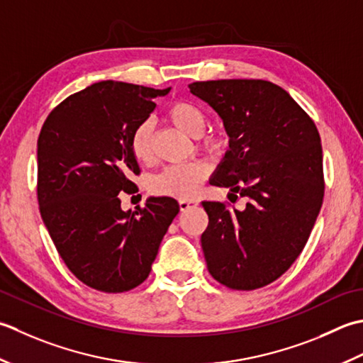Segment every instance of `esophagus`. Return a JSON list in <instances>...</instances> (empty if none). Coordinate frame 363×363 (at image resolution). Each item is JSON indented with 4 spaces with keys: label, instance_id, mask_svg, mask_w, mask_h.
Wrapping results in <instances>:
<instances>
[{
    "label": "esophagus",
    "instance_id": "1",
    "mask_svg": "<svg viewBox=\"0 0 363 363\" xmlns=\"http://www.w3.org/2000/svg\"><path fill=\"white\" fill-rule=\"evenodd\" d=\"M197 203H199V202H197V201H192V199H182V201L179 202L182 211H186V210L192 208V206H196Z\"/></svg>",
    "mask_w": 363,
    "mask_h": 363
}]
</instances>
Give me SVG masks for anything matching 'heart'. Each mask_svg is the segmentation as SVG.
Instances as JSON below:
<instances>
[{"label": "heart", "instance_id": "1", "mask_svg": "<svg viewBox=\"0 0 363 363\" xmlns=\"http://www.w3.org/2000/svg\"><path fill=\"white\" fill-rule=\"evenodd\" d=\"M167 119L174 127L191 138L203 135L206 127V117L196 105L189 101H175L167 109ZM152 139L153 122H140L131 135V150L139 161H149L152 158ZM218 138H206L205 147L214 150L219 147ZM205 167L201 162H191L184 166H172L160 172L152 180L150 188L158 196H167L175 199H191L196 194L202 180L205 179Z\"/></svg>", "mask_w": 363, "mask_h": 363}]
</instances>
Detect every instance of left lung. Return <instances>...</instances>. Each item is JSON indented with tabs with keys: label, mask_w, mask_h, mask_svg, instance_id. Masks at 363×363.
Masks as SVG:
<instances>
[{
	"label": "left lung",
	"mask_w": 363,
	"mask_h": 363,
	"mask_svg": "<svg viewBox=\"0 0 363 363\" xmlns=\"http://www.w3.org/2000/svg\"><path fill=\"white\" fill-rule=\"evenodd\" d=\"M189 91L216 111L228 150L210 183L247 199L244 210L202 202L210 274L233 290L274 282L304 249L324 196L323 149L313 121L263 79L196 81Z\"/></svg>",
	"instance_id": "left-lung-1"
}]
</instances>
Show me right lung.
Returning a JSON list of instances; mask_svg holds the SVG:
<instances>
[{"label":"right lung","mask_w":363,"mask_h":363,"mask_svg":"<svg viewBox=\"0 0 363 363\" xmlns=\"http://www.w3.org/2000/svg\"><path fill=\"white\" fill-rule=\"evenodd\" d=\"M167 89L100 81L65 99L37 140V199L59 255L94 290L122 293L149 277L162 236L180 211L172 197H149L123 211L121 191L139 174L131 135Z\"/></svg>","instance_id":"obj_1"}]
</instances>
